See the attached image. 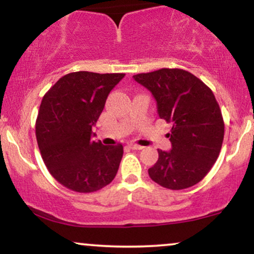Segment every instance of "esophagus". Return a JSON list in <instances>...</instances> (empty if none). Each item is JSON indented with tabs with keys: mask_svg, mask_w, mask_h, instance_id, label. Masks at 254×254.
<instances>
[{
	"mask_svg": "<svg viewBox=\"0 0 254 254\" xmlns=\"http://www.w3.org/2000/svg\"><path fill=\"white\" fill-rule=\"evenodd\" d=\"M127 145H129L131 149H135V150H141V149H143V148H144V147H142V145H139V144L132 143V142H130V143Z\"/></svg>",
	"mask_w": 254,
	"mask_h": 254,
	"instance_id": "34e87169",
	"label": "esophagus"
}]
</instances>
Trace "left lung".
<instances>
[{
	"mask_svg": "<svg viewBox=\"0 0 254 254\" xmlns=\"http://www.w3.org/2000/svg\"><path fill=\"white\" fill-rule=\"evenodd\" d=\"M149 89L161 119L173 124L167 133L171 151H159L149 177L162 188L183 190L199 183L216 162L224 136V122L212 90L183 69L162 68L133 75Z\"/></svg>",
	"mask_w": 254,
	"mask_h": 254,
	"instance_id": "1",
	"label": "left lung"
}]
</instances>
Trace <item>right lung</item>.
<instances>
[{"label":"right lung","instance_id":"1","mask_svg":"<svg viewBox=\"0 0 254 254\" xmlns=\"http://www.w3.org/2000/svg\"><path fill=\"white\" fill-rule=\"evenodd\" d=\"M124 75L70 72L44 95L36 122L38 147L51 176L69 190L98 191L117 174L123 145L93 141L92 127Z\"/></svg>","mask_w":254,"mask_h":254}]
</instances>
